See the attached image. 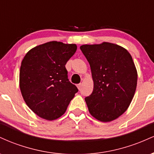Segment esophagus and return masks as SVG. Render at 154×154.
<instances>
[{"mask_svg": "<svg viewBox=\"0 0 154 154\" xmlns=\"http://www.w3.org/2000/svg\"><path fill=\"white\" fill-rule=\"evenodd\" d=\"M77 88H78V89L80 91L81 88H82V83H79V84L77 85Z\"/></svg>", "mask_w": 154, "mask_h": 154, "instance_id": "esophagus-1", "label": "esophagus"}]
</instances>
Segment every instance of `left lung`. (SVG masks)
I'll use <instances>...</instances> for the list:
<instances>
[{"instance_id": "left-lung-1", "label": "left lung", "mask_w": 154, "mask_h": 154, "mask_svg": "<svg viewBox=\"0 0 154 154\" xmlns=\"http://www.w3.org/2000/svg\"><path fill=\"white\" fill-rule=\"evenodd\" d=\"M80 50L91 66L93 91L85 100L89 112L107 122L121 116L131 103L137 73L130 53L111 43L83 45Z\"/></svg>"}]
</instances>
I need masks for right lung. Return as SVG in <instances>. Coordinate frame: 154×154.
Here are the masks:
<instances>
[{
  "instance_id": "obj_1",
  "label": "right lung",
  "mask_w": 154,
  "mask_h": 154,
  "mask_svg": "<svg viewBox=\"0 0 154 154\" xmlns=\"http://www.w3.org/2000/svg\"><path fill=\"white\" fill-rule=\"evenodd\" d=\"M77 51L75 44L51 41L33 48L22 61L19 87L26 105L40 117L62 116L78 89L69 82L65 65Z\"/></svg>"
}]
</instances>
